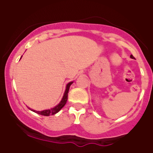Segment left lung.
I'll list each match as a JSON object with an SVG mask.
<instances>
[{
	"label": "left lung",
	"instance_id": "obj_1",
	"mask_svg": "<svg viewBox=\"0 0 153 153\" xmlns=\"http://www.w3.org/2000/svg\"><path fill=\"white\" fill-rule=\"evenodd\" d=\"M130 58H132V59H135V58H134L133 55H130Z\"/></svg>",
	"mask_w": 153,
	"mask_h": 153
}]
</instances>
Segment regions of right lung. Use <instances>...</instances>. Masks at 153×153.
Here are the masks:
<instances>
[{
    "mask_svg": "<svg viewBox=\"0 0 153 153\" xmlns=\"http://www.w3.org/2000/svg\"><path fill=\"white\" fill-rule=\"evenodd\" d=\"M72 83L73 82H69V84H67V87H66L65 92H64V96H63L62 100H61V102H60L56 106H55V107L52 108V109H46V110L41 111V112H38V111H35V110H32V111H33V112H36V113H38V114H40V115H44V116H49V115H55V114H56L57 112H59V111L61 110L63 107H64V105L66 104V103H67V99H68V92H69V87H70L71 84H72Z\"/></svg>",
    "mask_w": 153,
    "mask_h": 153,
    "instance_id": "obj_1",
    "label": "right lung"
}]
</instances>
